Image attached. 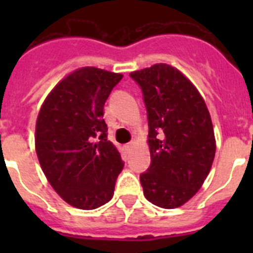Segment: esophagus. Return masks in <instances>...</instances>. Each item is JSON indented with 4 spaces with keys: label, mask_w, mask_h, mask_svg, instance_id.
<instances>
[{
    "label": "esophagus",
    "mask_w": 253,
    "mask_h": 253,
    "mask_svg": "<svg viewBox=\"0 0 253 253\" xmlns=\"http://www.w3.org/2000/svg\"><path fill=\"white\" fill-rule=\"evenodd\" d=\"M133 146H134V143H133V142L128 143V144L125 146V148H126V149H131V148H133Z\"/></svg>",
    "instance_id": "esophagus-1"
}]
</instances>
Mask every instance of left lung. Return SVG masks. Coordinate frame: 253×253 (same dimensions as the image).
I'll use <instances>...</instances> for the list:
<instances>
[{
    "label": "left lung",
    "instance_id": "8db88e82",
    "mask_svg": "<svg viewBox=\"0 0 253 253\" xmlns=\"http://www.w3.org/2000/svg\"><path fill=\"white\" fill-rule=\"evenodd\" d=\"M148 114L151 166L140 175L143 194L163 209L184 205L209 175L215 137L209 110L193 82L166 63L130 73Z\"/></svg>",
    "mask_w": 253,
    "mask_h": 253
}]
</instances>
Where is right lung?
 <instances>
[{"label": "right lung", "instance_id": "add662e5", "mask_svg": "<svg viewBox=\"0 0 253 253\" xmlns=\"http://www.w3.org/2000/svg\"><path fill=\"white\" fill-rule=\"evenodd\" d=\"M122 78L96 67L76 69L55 84L38 114L40 167L55 193L78 209L110 202L124 167L104 120L105 102Z\"/></svg>", "mask_w": 253, "mask_h": 253}]
</instances>
